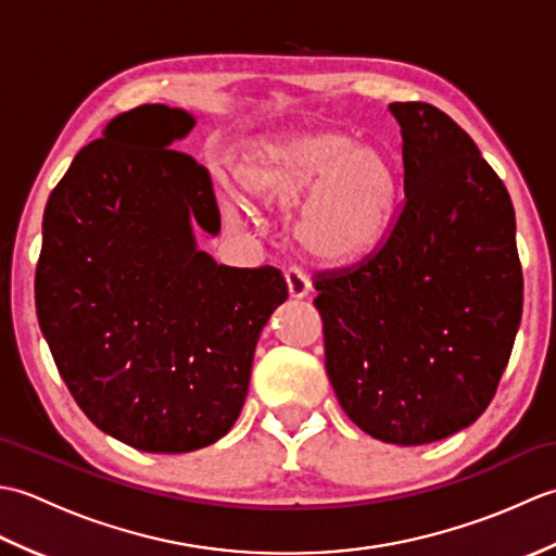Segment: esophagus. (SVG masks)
<instances>
[{
  "mask_svg": "<svg viewBox=\"0 0 556 556\" xmlns=\"http://www.w3.org/2000/svg\"><path fill=\"white\" fill-rule=\"evenodd\" d=\"M287 287H289V296L291 299H305L311 293V289H313L311 277L305 275L301 267H289V271H287Z\"/></svg>",
  "mask_w": 556,
  "mask_h": 556,
  "instance_id": "obj_1",
  "label": "esophagus"
}]
</instances>
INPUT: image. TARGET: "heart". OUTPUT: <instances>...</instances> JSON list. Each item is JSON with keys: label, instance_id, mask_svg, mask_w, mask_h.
<instances>
[{"label": "heart", "instance_id": "heart-1", "mask_svg": "<svg viewBox=\"0 0 556 556\" xmlns=\"http://www.w3.org/2000/svg\"><path fill=\"white\" fill-rule=\"evenodd\" d=\"M239 195L222 210L243 222L251 205L298 203L293 236L305 253L346 263L382 241L396 205V172L380 148L334 131H285L248 140L233 164Z\"/></svg>", "mask_w": 556, "mask_h": 556}]
</instances>
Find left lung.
I'll list each match as a JSON object with an SVG mask.
<instances>
[{"label":"left lung","instance_id":"8db88e82","mask_svg":"<svg viewBox=\"0 0 556 556\" xmlns=\"http://www.w3.org/2000/svg\"><path fill=\"white\" fill-rule=\"evenodd\" d=\"M404 203L358 265L315 275L325 368L375 440L430 444L497 392L523 313L509 191L464 128L428 102H392Z\"/></svg>","mask_w":556,"mask_h":556}]
</instances>
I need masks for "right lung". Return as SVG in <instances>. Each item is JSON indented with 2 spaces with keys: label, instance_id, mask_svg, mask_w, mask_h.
Instances as JSON below:
<instances>
[{
  "label": "right lung",
  "instance_id": "right-lung-1",
  "mask_svg": "<svg viewBox=\"0 0 556 556\" xmlns=\"http://www.w3.org/2000/svg\"><path fill=\"white\" fill-rule=\"evenodd\" d=\"M195 119L167 104L116 116L47 200L35 308L80 410L128 446L195 452L231 430L260 332L289 296L277 267H227L210 172L172 150Z\"/></svg>",
  "mask_w": 556,
  "mask_h": 556
}]
</instances>
